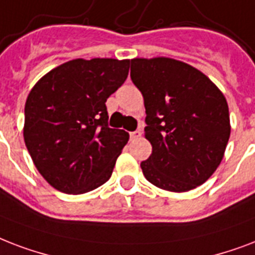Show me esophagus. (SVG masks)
<instances>
[{
    "label": "esophagus",
    "instance_id": "esophagus-1",
    "mask_svg": "<svg viewBox=\"0 0 255 255\" xmlns=\"http://www.w3.org/2000/svg\"><path fill=\"white\" fill-rule=\"evenodd\" d=\"M141 135L142 133L139 130H135V131H131V133H130V138H131V139H138Z\"/></svg>",
    "mask_w": 255,
    "mask_h": 255
}]
</instances>
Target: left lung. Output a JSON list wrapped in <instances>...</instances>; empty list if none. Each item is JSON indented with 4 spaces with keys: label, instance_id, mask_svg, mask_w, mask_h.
Returning <instances> with one entry per match:
<instances>
[{
    "label": "left lung",
    "instance_id": "1",
    "mask_svg": "<svg viewBox=\"0 0 255 255\" xmlns=\"http://www.w3.org/2000/svg\"><path fill=\"white\" fill-rule=\"evenodd\" d=\"M130 77L146 109L151 154L141 162L154 186L183 193L206 182L220 166L230 137L226 98L198 69L182 61L133 58Z\"/></svg>",
    "mask_w": 255,
    "mask_h": 255
}]
</instances>
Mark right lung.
<instances>
[{
  "label": "right lung",
  "mask_w": 255,
  "mask_h": 255,
  "mask_svg": "<svg viewBox=\"0 0 255 255\" xmlns=\"http://www.w3.org/2000/svg\"><path fill=\"white\" fill-rule=\"evenodd\" d=\"M130 60L77 58L38 80L25 104L23 139L37 170L66 194H84L112 177L129 133L108 126L105 102Z\"/></svg>",
  "instance_id": "right-lung-1"
}]
</instances>
